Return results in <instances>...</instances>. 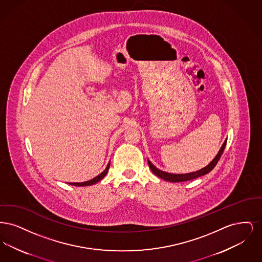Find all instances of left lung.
<instances>
[{
    "label": "left lung",
    "mask_w": 262,
    "mask_h": 262,
    "mask_svg": "<svg viewBox=\"0 0 262 262\" xmlns=\"http://www.w3.org/2000/svg\"><path fill=\"white\" fill-rule=\"evenodd\" d=\"M226 143H227V139L225 140L223 145L221 146V148L219 150L218 154L215 156V158L212 160L211 162L209 163L206 167L200 169L196 172H192V173H188V174H171V173H166L164 171L159 170L158 168H156L152 163L148 161V166H149L151 171L156 174L157 177L161 178L165 181H168V182H171V183H180V182H187V181H190V180H193V179H196V178H200L201 176H204V174H208L210 171L213 170V168L216 166V164L218 163V161L220 160L223 152H224L225 146H226Z\"/></svg>",
    "instance_id": "obj_1"
}]
</instances>
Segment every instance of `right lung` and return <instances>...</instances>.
I'll use <instances>...</instances> for the list:
<instances>
[{
    "label": "right lung",
    "instance_id": "obj_1",
    "mask_svg": "<svg viewBox=\"0 0 262 262\" xmlns=\"http://www.w3.org/2000/svg\"><path fill=\"white\" fill-rule=\"evenodd\" d=\"M109 167H110V163L107 165V167H106V169L101 173V174H98L97 177H95L94 179H92V180H89L88 182H83V183H69L70 185H72V186H75V187H86V186H91V185H94V184H96V183H98L100 182L106 174H107V172L109 171Z\"/></svg>",
    "mask_w": 262,
    "mask_h": 262
}]
</instances>
